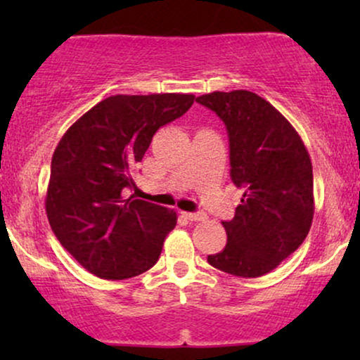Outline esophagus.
I'll return each mask as SVG.
<instances>
[{
    "instance_id": "obj_1",
    "label": "esophagus",
    "mask_w": 360,
    "mask_h": 360,
    "mask_svg": "<svg viewBox=\"0 0 360 360\" xmlns=\"http://www.w3.org/2000/svg\"><path fill=\"white\" fill-rule=\"evenodd\" d=\"M184 217L191 221H205L206 220L205 213H184Z\"/></svg>"
}]
</instances>
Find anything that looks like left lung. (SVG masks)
I'll return each instance as SVG.
<instances>
[{"instance_id": "obj_1", "label": "left lung", "mask_w": 360, "mask_h": 360, "mask_svg": "<svg viewBox=\"0 0 360 360\" xmlns=\"http://www.w3.org/2000/svg\"><path fill=\"white\" fill-rule=\"evenodd\" d=\"M225 123L230 176L243 188L226 230L225 249L208 255L213 267L260 278L303 243L315 213L311 159L295 127L269 101L245 89L198 96Z\"/></svg>"}]
</instances>
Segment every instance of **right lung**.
Wrapping results in <instances>:
<instances>
[{"mask_svg":"<svg viewBox=\"0 0 360 360\" xmlns=\"http://www.w3.org/2000/svg\"><path fill=\"white\" fill-rule=\"evenodd\" d=\"M194 94H117L69 127L52 155L45 212L57 240L91 274L128 279L159 260L174 210L125 198L160 127L183 117Z\"/></svg>","mask_w":360,"mask_h":360,"instance_id":"add662e5","label":"right lung"}]
</instances>
